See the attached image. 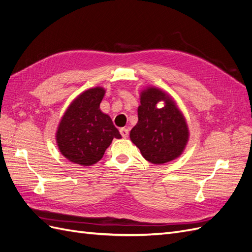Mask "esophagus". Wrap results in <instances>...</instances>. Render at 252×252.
Returning <instances> with one entry per match:
<instances>
[{
    "instance_id": "1",
    "label": "esophagus",
    "mask_w": 252,
    "mask_h": 252,
    "mask_svg": "<svg viewBox=\"0 0 252 252\" xmlns=\"http://www.w3.org/2000/svg\"><path fill=\"white\" fill-rule=\"evenodd\" d=\"M120 132H121V134H122V136H123V138H128V134H129V131H128V129L127 128H121L120 129Z\"/></svg>"
}]
</instances>
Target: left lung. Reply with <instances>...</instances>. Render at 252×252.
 Here are the masks:
<instances>
[{"mask_svg": "<svg viewBox=\"0 0 252 252\" xmlns=\"http://www.w3.org/2000/svg\"><path fill=\"white\" fill-rule=\"evenodd\" d=\"M163 102V107H157ZM139 121L130 131V140L148 162L159 165L178 158L189 140V128L184 114L173 97L155 86L140 94Z\"/></svg>", "mask_w": 252, "mask_h": 252, "instance_id": "left-lung-1", "label": "left lung"}]
</instances>
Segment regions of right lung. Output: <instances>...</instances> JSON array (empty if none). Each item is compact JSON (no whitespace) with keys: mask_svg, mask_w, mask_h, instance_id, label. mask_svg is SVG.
<instances>
[{"mask_svg":"<svg viewBox=\"0 0 252 252\" xmlns=\"http://www.w3.org/2000/svg\"><path fill=\"white\" fill-rule=\"evenodd\" d=\"M106 90L87 89L68 106L56 132L58 148L68 161L93 166L103 158L113 139H121L111 118L100 109Z\"/></svg>","mask_w":252,"mask_h":252,"instance_id":"right-lung-1","label":"right lung"}]
</instances>
